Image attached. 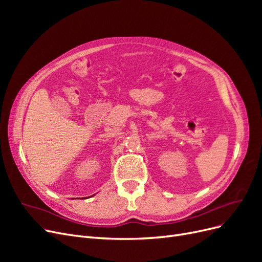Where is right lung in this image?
Returning a JSON list of instances; mask_svg holds the SVG:
<instances>
[{"label":"right lung","instance_id":"right-lung-1","mask_svg":"<svg viewBox=\"0 0 262 262\" xmlns=\"http://www.w3.org/2000/svg\"><path fill=\"white\" fill-rule=\"evenodd\" d=\"M84 199H85V198H84Z\"/></svg>","mask_w":262,"mask_h":262}]
</instances>
